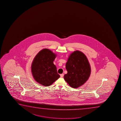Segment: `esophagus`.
<instances>
[{"label": "esophagus", "mask_w": 121, "mask_h": 121, "mask_svg": "<svg viewBox=\"0 0 121 121\" xmlns=\"http://www.w3.org/2000/svg\"><path fill=\"white\" fill-rule=\"evenodd\" d=\"M64 76V74L63 73H62V74H60V77H61V78H62L63 76Z\"/></svg>", "instance_id": "esophagus-1"}]
</instances>
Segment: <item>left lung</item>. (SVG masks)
<instances>
[{"instance_id":"1","label":"left lung","mask_w":121,"mask_h":121,"mask_svg":"<svg viewBox=\"0 0 121 121\" xmlns=\"http://www.w3.org/2000/svg\"><path fill=\"white\" fill-rule=\"evenodd\" d=\"M66 69L67 73L64 75V79L73 88H77L84 84L91 73L88 59L84 54L78 50L73 52L69 56Z\"/></svg>"}]
</instances>
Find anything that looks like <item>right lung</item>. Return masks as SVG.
Returning <instances> with one entry per match:
<instances>
[{"mask_svg":"<svg viewBox=\"0 0 121 121\" xmlns=\"http://www.w3.org/2000/svg\"><path fill=\"white\" fill-rule=\"evenodd\" d=\"M56 55L48 49L40 50L32 63V73L35 81L44 86L51 85L60 77L53 61Z\"/></svg>","mask_w":121,"mask_h":121,"instance_id":"right-lung-1","label":"right lung"}]
</instances>
